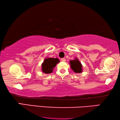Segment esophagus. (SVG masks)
<instances>
[{
	"instance_id": "obj_1",
	"label": "esophagus",
	"mask_w": 120,
	"mask_h": 120,
	"mask_svg": "<svg viewBox=\"0 0 120 120\" xmlns=\"http://www.w3.org/2000/svg\"><path fill=\"white\" fill-rule=\"evenodd\" d=\"M61 60L62 62H65L66 61V59L65 58H63L61 59Z\"/></svg>"
}]
</instances>
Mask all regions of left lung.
<instances>
[{"mask_svg":"<svg viewBox=\"0 0 120 120\" xmlns=\"http://www.w3.org/2000/svg\"><path fill=\"white\" fill-rule=\"evenodd\" d=\"M70 64L71 65V68L74 72L79 73L82 72V65L78 59L70 60Z\"/></svg>","mask_w":120,"mask_h":120,"instance_id":"left-lung-1","label":"left lung"}]
</instances>
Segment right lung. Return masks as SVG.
<instances>
[{"mask_svg":"<svg viewBox=\"0 0 120 120\" xmlns=\"http://www.w3.org/2000/svg\"><path fill=\"white\" fill-rule=\"evenodd\" d=\"M59 62L60 60L57 58H46L42 64V71L44 73H51L52 72L53 68L55 67L56 64Z\"/></svg>","mask_w":120,"mask_h":120,"instance_id":"obj_1","label":"right lung"}]
</instances>
